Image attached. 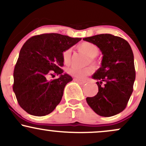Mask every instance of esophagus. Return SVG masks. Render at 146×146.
<instances>
[{
  "instance_id": "1",
  "label": "esophagus",
  "mask_w": 146,
  "mask_h": 146,
  "mask_svg": "<svg viewBox=\"0 0 146 146\" xmlns=\"http://www.w3.org/2000/svg\"><path fill=\"white\" fill-rule=\"evenodd\" d=\"M74 80L75 81L78 82V83L81 84H84L85 83H86V80H80V79H77V78H74Z\"/></svg>"
}]
</instances>
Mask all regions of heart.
<instances>
[{"label":"heart","mask_w":146,"mask_h":146,"mask_svg":"<svg viewBox=\"0 0 146 146\" xmlns=\"http://www.w3.org/2000/svg\"><path fill=\"white\" fill-rule=\"evenodd\" d=\"M78 48L80 51L84 53L86 56L89 58L90 63L93 64V65H97L98 64V60H97L96 56L99 53V48L97 45L89 42H83L78 45ZM71 49L67 48L62 53V60L65 64L69 63L71 59ZM93 71V68L91 66H88L86 68H77L71 67L67 70L68 73L69 75L74 76L78 78H84L86 75H90Z\"/></svg>","instance_id":"obj_1"}]
</instances>
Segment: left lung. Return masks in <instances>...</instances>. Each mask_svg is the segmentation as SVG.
<instances>
[{
	"mask_svg": "<svg viewBox=\"0 0 146 146\" xmlns=\"http://www.w3.org/2000/svg\"><path fill=\"white\" fill-rule=\"evenodd\" d=\"M101 50L102 66L93 75L98 80L99 91L87 98L89 106L98 115L111 117L125 109L135 80L133 52L125 40L113 35L99 34L83 38Z\"/></svg>",
	"mask_w": 146,
	"mask_h": 146,
	"instance_id": "8db88e82",
	"label": "left lung"
}]
</instances>
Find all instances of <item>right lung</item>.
I'll return each instance as SVG.
<instances>
[{
    "label": "right lung",
    "instance_id": "add662e5",
    "mask_svg": "<svg viewBox=\"0 0 146 146\" xmlns=\"http://www.w3.org/2000/svg\"><path fill=\"white\" fill-rule=\"evenodd\" d=\"M82 38L59 33L34 36L25 42L14 70V90L20 106L34 116H45L59 104L66 84L73 80L63 74L62 53ZM55 74L58 79L49 80Z\"/></svg>",
    "mask_w": 146,
    "mask_h": 146
}]
</instances>
